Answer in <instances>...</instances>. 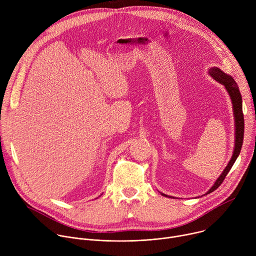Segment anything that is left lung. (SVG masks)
I'll return each instance as SVG.
<instances>
[{"label":"left lung","instance_id":"8db88e82","mask_svg":"<svg viewBox=\"0 0 256 256\" xmlns=\"http://www.w3.org/2000/svg\"><path fill=\"white\" fill-rule=\"evenodd\" d=\"M208 75L212 78H214L216 82L224 85L230 95V98H231V101L233 104V112H234V118H235V147H234V151H233L231 160L229 161L228 165L226 166V168L224 169L222 174L218 176V178L216 180V182L210 188V190H208L206 194L212 192L214 190H216L222 184V182L224 181L225 177L231 170L233 164L235 163L237 157L240 154L242 144H243V138H244V116H243V112H242V97H241L237 83L230 75H227L226 72H224L222 70H220L218 68H216V66L208 68ZM162 196H168L164 194H162Z\"/></svg>","mask_w":256,"mask_h":256}]
</instances>
